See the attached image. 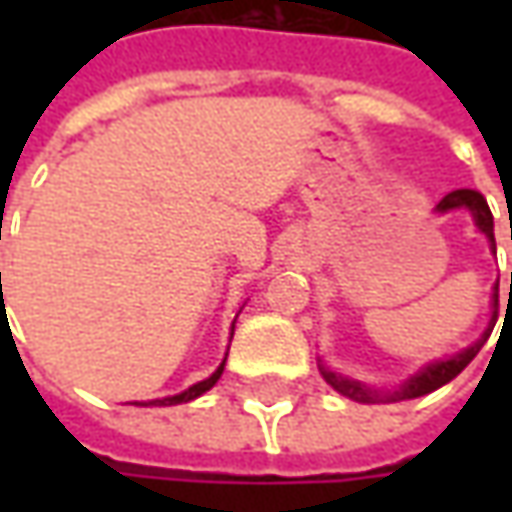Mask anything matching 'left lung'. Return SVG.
<instances>
[{
    "label": "left lung",
    "instance_id": "1",
    "mask_svg": "<svg viewBox=\"0 0 512 512\" xmlns=\"http://www.w3.org/2000/svg\"><path fill=\"white\" fill-rule=\"evenodd\" d=\"M453 207H467L470 213H473V219H476V225L482 230L484 236L490 239V247H493V253H496V236H493V213H490V207H487V199H484L479 190H453V193H447L439 207L436 210H453ZM510 293H512V273H510ZM499 310V285L493 287V313ZM493 327H496V316H493V322L490 327L484 330V336L476 344H470L467 350L462 353H456V356H450V359H444V362L436 364H427L422 373H416L410 382H404L399 390H393V393H382V390H370V387H364L359 382H350V379H342V376H336V373H330L322 367V376H325V382L336 390V393H342L347 399H353V402L359 404H376V402H404V399H416V396H424V393H433V390H439L442 384L453 382L459 373H462L467 364L476 359V353L482 350L484 342H487V336L493 333Z\"/></svg>",
    "mask_w": 512,
    "mask_h": 512
}]
</instances>
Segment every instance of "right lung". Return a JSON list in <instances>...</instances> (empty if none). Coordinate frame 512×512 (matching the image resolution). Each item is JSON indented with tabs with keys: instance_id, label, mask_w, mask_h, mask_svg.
I'll return each instance as SVG.
<instances>
[{
	"instance_id": "right-lung-1",
	"label": "right lung",
	"mask_w": 512,
	"mask_h": 512,
	"mask_svg": "<svg viewBox=\"0 0 512 512\" xmlns=\"http://www.w3.org/2000/svg\"><path fill=\"white\" fill-rule=\"evenodd\" d=\"M222 370H225V362L219 364V370L210 376V379H205V382H199V384H193V387H187L185 393H179V396H168V399H156V402H150V404H182V402H193L196 396H202L205 390H210L213 384L219 382V376H222Z\"/></svg>"
}]
</instances>
